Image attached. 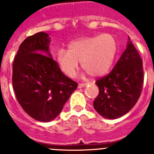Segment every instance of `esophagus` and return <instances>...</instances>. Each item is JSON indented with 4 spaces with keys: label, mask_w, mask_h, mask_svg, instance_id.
I'll use <instances>...</instances> for the list:
<instances>
[{
    "label": "esophagus",
    "mask_w": 154,
    "mask_h": 154,
    "mask_svg": "<svg viewBox=\"0 0 154 154\" xmlns=\"http://www.w3.org/2000/svg\"><path fill=\"white\" fill-rule=\"evenodd\" d=\"M88 85V83H79V85H78V88H83V87H85V86H86V85Z\"/></svg>",
    "instance_id": "1"
}]
</instances>
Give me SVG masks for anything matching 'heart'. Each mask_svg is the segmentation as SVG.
Wrapping results in <instances>:
<instances>
[{
	"instance_id": "heart-1",
	"label": "heart",
	"mask_w": 154,
	"mask_h": 154,
	"mask_svg": "<svg viewBox=\"0 0 154 154\" xmlns=\"http://www.w3.org/2000/svg\"><path fill=\"white\" fill-rule=\"evenodd\" d=\"M117 51L118 42L112 34L83 37L69 42L68 50L58 49L56 62L69 77L75 75L79 62L91 76L99 77L109 70Z\"/></svg>"
}]
</instances>
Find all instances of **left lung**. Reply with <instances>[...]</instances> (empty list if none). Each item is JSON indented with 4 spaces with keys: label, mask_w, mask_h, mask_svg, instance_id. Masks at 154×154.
I'll use <instances>...</instances> for the list:
<instances>
[{
    "label": "left lung",
    "mask_w": 154,
    "mask_h": 154,
    "mask_svg": "<svg viewBox=\"0 0 154 154\" xmlns=\"http://www.w3.org/2000/svg\"><path fill=\"white\" fill-rule=\"evenodd\" d=\"M129 40L126 49L113 69L96 82L99 95L93 102L94 109L106 119H117L127 113L135 106L142 92V58Z\"/></svg>",
    "instance_id": "8db88e82"
}]
</instances>
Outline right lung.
<instances>
[{
    "label": "right lung",
    "mask_w": 154,
    "mask_h": 154,
    "mask_svg": "<svg viewBox=\"0 0 154 154\" xmlns=\"http://www.w3.org/2000/svg\"><path fill=\"white\" fill-rule=\"evenodd\" d=\"M49 37L38 32L24 39L13 62L12 84L17 102L31 117H57L78 83L64 75L48 50Z\"/></svg>",
    "instance_id": "add662e5"
}]
</instances>
